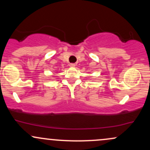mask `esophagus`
<instances>
[{"instance_id": "1", "label": "esophagus", "mask_w": 150, "mask_h": 150, "mask_svg": "<svg viewBox=\"0 0 150 150\" xmlns=\"http://www.w3.org/2000/svg\"><path fill=\"white\" fill-rule=\"evenodd\" d=\"M70 67H75V63H70Z\"/></svg>"}]
</instances>
